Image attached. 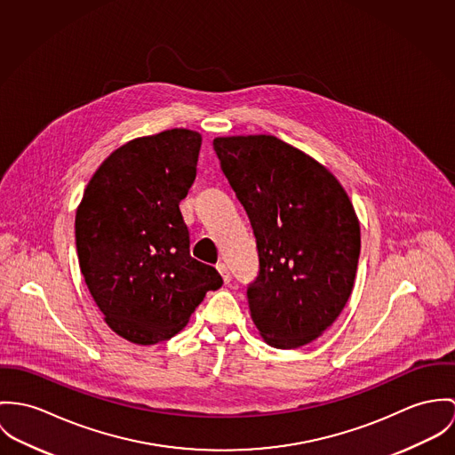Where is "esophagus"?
Masks as SVG:
<instances>
[{
	"mask_svg": "<svg viewBox=\"0 0 455 455\" xmlns=\"http://www.w3.org/2000/svg\"><path fill=\"white\" fill-rule=\"evenodd\" d=\"M216 268H218V272L221 274L223 281H225V283H230L232 275H230V268H228V265H227V263H218V265H216Z\"/></svg>",
	"mask_w": 455,
	"mask_h": 455,
	"instance_id": "34e87169",
	"label": "esophagus"
}]
</instances>
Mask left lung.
Segmentation results:
<instances>
[{
    "label": "left lung",
    "instance_id": "8db88e82",
    "mask_svg": "<svg viewBox=\"0 0 455 455\" xmlns=\"http://www.w3.org/2000/svg\"><path fill=\"white\" fill-rule=\"evenodd\" d=\"M212 147L256 237L252 323L275 349L310 344L353 291L361 250L353 203L323 164L275 136L214 138Z\"/></svg>",
    "mask_w": 455,
    "mask_h": 455
}]
</instances>
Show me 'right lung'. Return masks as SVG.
Instances as JSON below:
<instances>
[{
	"mask_svg": "<svg viewBox=\"0 0 455 455\" xmlns=\"http://www.w3.org/2000/svg\"><path fill=\"white\" fill-rule=\"evenodd\" d=\"M203 136L169 129L111 153L76 209L75 237L85 284L122 339L153 346L181 331L207 291L223 284L192 258L180 203L196 174Z\"/></svg>",
	"mask_w": 455,
	"mask_h": 455,
	"instance_id": "1",
	"label": "right lung"
}]
</instances>
